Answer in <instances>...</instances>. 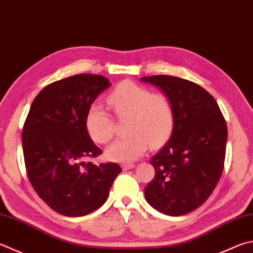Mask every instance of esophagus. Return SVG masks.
<instances>
[{
  "label": "esophagus",
  "instance_id": "obj_1",
  "mask_svg": "<svg viewBox=\"0 0 253 253\" xmlns=\"http://www.w3.org/2000/svg\"><path fill=\"white\" fill-rule=\"evenodd\" d=\"M122 168H123V170H129V169L135 168V165L134 164H124Z\"/></svg>",
  "mask_w": 253,
  "mask_h": 253
}]
</instances>
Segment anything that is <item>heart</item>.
<instances>
[{"mask_svg": "<svg viewBox=\"0 0 253 253\" xmlns=\"http://www.w3.org/2000/svg\"><path fill=\"white\" fill-rule=\"evenodd\" d=\"M108 104L118 117H128L125 137L109 145L105 155L112 162L129 164L140 158L149 142L158 147L168 139L173 128V107L166 95L126 81L108 96ZM85 126L91 139L105 144L114 135V121L106 109L93 104L87 111Z\"/></svg>", "mask_w": 253, "mask_h": 253, "instance_id": "b5f03b06", "label": "heart"}]
</instances>
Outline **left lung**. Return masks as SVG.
<instances>
[{"label": "left lung", "instance_id": "8db88e82", "mask_svg": "<svg viewBox=\"0 0 253 253\" xmlns=\"http://www.w3.org/2000/svg\"><path fill=\"white\" fill-rule=\"evenodd\" d=\"M160 88L173 107L168 142L151 158L155 178L145 198L159 212L177 217L199 208L223 170L227 124L215 99L203 87L169 75L141 77Z\"/></svg>", "mask_w": 253, "mask_h": 253}]
</instances>
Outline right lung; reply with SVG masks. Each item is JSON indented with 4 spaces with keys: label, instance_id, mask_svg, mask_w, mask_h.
I'll use <instances>...</instances> for the list:
<instances>
[{
    "label": "right lung",
    "instance_id": "1",
    "mask_svg": "<svg viewBox=\"0 0 253 253\" xmlns=\"http://www.w3.org/2000/svg\"><path fill=\"white\" fill-rule=\"evenodd\" d=\"M111 85L91 74L54 82L40 91L27 115L22 132L27 177L40 198L63 215L82 217L102 207L122 171L114 163H85L102 154L86 129V114Z\"/></svg>",
    "mask_w": 253,
    "mask_h": 253
}]
</instances>
